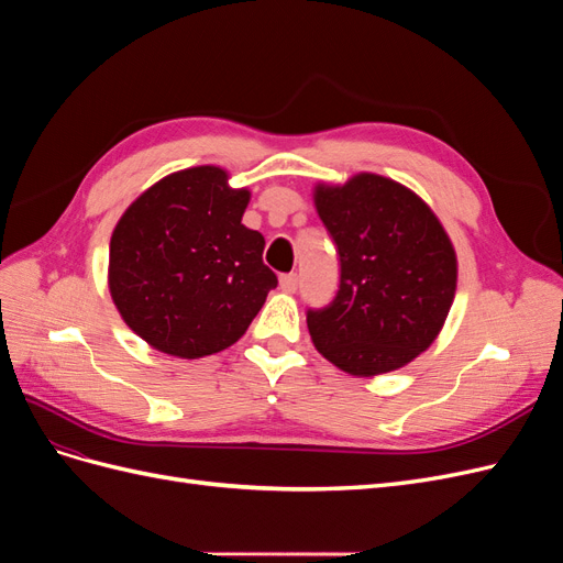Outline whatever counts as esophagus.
Here are the masks:
<instances>
[{
  "mask_svg": "<svg viewBox=\"0 0 563 563\" xmlns=\"http://www.w3.org/2000/svg\"><path fill=\"white\" fill-rule=\"evenodd\" d=\"M279 286H282V291H286V294H296L298 275H282L279 277Z\"/></svg>",
  "mask_w": 563,
  "mask_h": 563,
  "instance_id": "1",
  "label": "esophagus"
}]
</instances>
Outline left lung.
Masks as SVG:
<instances>
[{
    "label": "left lung",
    "instance_id": "left-lung-1",
    "mask_svg": "<svg viewBox=\"0 0 563 563\" xmlns=\"http://www.w3.org/2000/svg\"><path fill=\"white\" fill-rule=\"evenodd\" d=\"M314 207L340 255L333 302L308 310L314 347L360 378L413 362L455 298L457 258L444 225L413 190L378 174L317 183Z\"/></svg>",
    "mask_w": 563,
    "mask_h": 563
}]
</instances>
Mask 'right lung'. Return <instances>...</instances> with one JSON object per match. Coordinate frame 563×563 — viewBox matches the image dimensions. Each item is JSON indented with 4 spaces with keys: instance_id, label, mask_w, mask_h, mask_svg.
<instances>
[{
    "instance_id": "add662e5",
    "label": "right lung",
    "mask_w": 563,
    "mask_h": 563,
    "mask_svg": "<svg viewBox=\"0 0 563 563\" xmlns=\"http://www.w3.org/2000/svg\"><path fill=\"white\" fill-rule=\"evenodd\" d=\"M246 187L203 164L168 174L117 220L108 286L126 327L178 360L228 350L261 312L277 275L265 236L242 216Z\"/></svg>"
}]
</instances>
